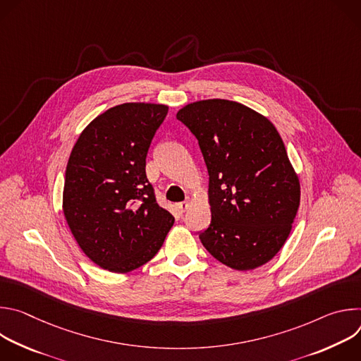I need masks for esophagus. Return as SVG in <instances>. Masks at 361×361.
<instances>
[{
  "instance_id": "1",
  "label": "esophagus",
  "mask_w": 361,
  "mask_h": 361,
  "mask_svg": "<svg viewBox=\"0 0 361 361\" xmlns=\"http://www.w3.org/2000/svg\"><path fill=\"white\" fill-rule=\"evenodd\" d=\"M188 207H190V202H188V201H181V202L177 204V209H178L181 213H184Z\"/></svg>"
}]
</instances>
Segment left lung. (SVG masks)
Wrapping results in <instances>:
<instances>
[{
  "label": "left lung",
  "mask_w": 361,
  "mask_h": 361,
  "mask_svg": "<svg viewBox=\"0 0 361 361\" xmlns=\"http://www.w3.org/2000/svg\"><path fill=\"white\" fill-rule=\"evenodd\" d=\"M209 171L212 221L198 237L220 263L247 271L270 262L286 243L300 205V183L276 127L228 99L183 107Z\"/></svg>",
  "instance_id": "1"
}]
</instances>
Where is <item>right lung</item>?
Returning a JSON list of instances; mask_svg holds the SVG:
<instances>
[{"label":"right lung","mask_w":361,"mask_h":361,"mask_svg":"<svg viewBox=\"0 0 361 361\" xmlns=\"http://www.w3.org/2000/svg\"><path fill=\"white\" fill-rule=\"evenodd\" d=\"M169 107L126 102L94 118L66 170L63 210L91 262L133 271L161 248L174 217L160 207L145 174L149 144Z\"/></svg>","instance_id":"obj_1"}]
</instances>
